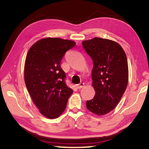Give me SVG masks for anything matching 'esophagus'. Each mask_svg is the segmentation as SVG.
Returning a JSON list of instances; mask_svg holds the SVG:
<instances>
[{
  "label": "esophagus",
  "instance_id": "obj_1",
  "mask_svg": "<svg viewBox=\"0 0 149 149\" xmlns=\"http://www.w3.org/2000/svg\"><path fill=\"white\" fill-rule=\"evenodd\" d=\"M84 83H83V82H81L80 84H79L78 85H77V89H81V88L84 86Z\"/></svg>",
  "mask_w": 149,
  "mask_h": 149
}]
</instances>
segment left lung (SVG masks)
<instances>
[{
  "mask_svg": "<svg viewBox=\"0 0 149 149\" xmlns=\"http://www.w3.org/2000/svg\"><path fill=\"white\" fill-rule=\"evenodd\" d=\"M82 45L93 60L92 84L96 92L86 107L93 114L105 115L114 109L127 88V57L122 47L109 39L95 37Z\"/></svg>",
  "mask_w": 149,
  "mask_h": 149,
  "instance_id": "left-lung-1",
  "label": "left lung"
}]
</instances>
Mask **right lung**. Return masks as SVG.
Instances as JSON below:
<instances>
[{
    "mask_svg": "<svg viewBox=\"0 0 149 149\" xmlns=\"http://www.w3.org/2000/svg\"><path fill=\"white\" fill-rule=\"evenodd\" d=\"M75 42L60 38H45L30 48L26 56L24 79L33 101L45 117L54 119L66 107L73 90L68 87L60 62Z\"/></svg>",
    "mask_w": 149,
    "mask_h": 149,
    "instance_id": "right-lung-1",
    "label": "right lung"
}]
</instances>
